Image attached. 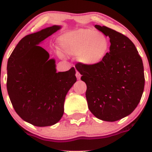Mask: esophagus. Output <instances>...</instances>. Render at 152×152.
Here are the masks:
<instances>
[{"label":"esophagus","mask_w":152,"mask_h":152,"mask_svg":"<svg viewBox=\"0 0 152 152\" xmlns=\"http://www.w3.org/2000/svg\"><path fill=\"white\" fill-rule=\"evenodd\" d=\"M76 78H77V79H80V78H81V74H80L79 72H78V71H76Z\"/></svg>","instance_id":"34e87169"}]
</instances>
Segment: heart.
<instances>
[{"instance_id":"b5f03b06","label":"heart","mask_w":152,"mask_h":152,"mask_svg":"<svg viewBox=\"0 0 152 152\" xmlns=\"http://www.w3.org/2000/svg\"><path fill=\"white\" fill-rule=\"evenodd\" d=\"M62 51L78 56V61L94 66L104 60L109 50V41L104 34L92 29H78L62 35L59 39Z\"/></svg>"}]
</instances>
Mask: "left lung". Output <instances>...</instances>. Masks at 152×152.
Returning <instances> with one entry per match:
<instances>
[{
	"instance_id": "obj_1",
	"label": "left lung",
	"mask_w": 152,
	"mask_h": 152,
	"mask_svg": "<svg viewBox=\"0 0 152 152\" xmlns=\"http://www.w3.org/2000/svg\"><path fill=\"white\" fill-rule=\"evenodd\" d=\"M110 38V51L94 66L78 63L76 69L86 83L88 109L105 121H116L132 114L142 96L144 74L142 59L132 41L106 26H95Z\"/></svg>"
}]
</instances>
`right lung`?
Masks as SVG:
<instances>
[{
	"mask_svg": "<svg viewBox=\"0 0 152 152\" xmlns=\"http://www.w3.org/2000/svg\"><path fill=\"white\" fill-rule=\"evenodd\" d=\"M61 28L55 25L26 36L8 61L7 90L12 105L23 120L36 126L60 121L66 94L76 81L74 67L57 73L55 59L38 46Z\"/></svg>",
	"mask_w": 152,
	"mask_h": 152,
	"instance_id": "add662e5",
	"label": "right lung"
}]
</instances>
